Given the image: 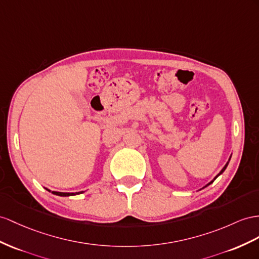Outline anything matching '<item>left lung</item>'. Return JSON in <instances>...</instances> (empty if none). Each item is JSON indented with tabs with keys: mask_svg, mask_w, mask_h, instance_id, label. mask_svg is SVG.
Wrapping results in <instances>:
<instances>
[{
	"mask_svg": "<svg viewBox=\"0 0 259 259\" xmlns=\"http://www.w3.org/2000/svg\"><path fill=\"white\" fill-rule=\"evenodd\" d=\"M228 164H229V162H228V163H227V164H225V166H224V167H223V168H222V170H221V171H220V174H219V175H221V174H222V173H223V171H224V170H225V168H227V166H228ZM219 175H218V176H219ZM218 176H217V177H218ZM217 177H215V178H217ZM215 178H214V180H215ZM211 183H213V181H212V182H211ZM211 183H209V184H208V185H210V184H211Z\"/></svg>",
	"mask_w": 259,
	"mask_h": 259,
	"instance_id": "8db88e82",
	"label": "left lung"
}]
</instances>
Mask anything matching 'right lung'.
Returning a JSON list of instances; mask_svg holds the SVG:
<instances>
[{
  "label": "right lung",
  "mask_w": 259,
  "mask_h": 259,
  "mask_svg": "<svg viewBox=\"0 0 259 259\" xmlns=\"http://www.w3.org/2000/svg\"><path fill=\"white\" fill-rule=\"evenodd\" d=\"M50 191V190H49ZM83 191H79V193H59V191H52V194L58 195V196H62V197H66V196H73V195H78V194H82Z\"/></svg>",
  "instance_id": "right-lung-1"
}]
</instances>
